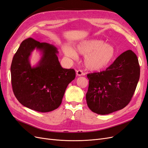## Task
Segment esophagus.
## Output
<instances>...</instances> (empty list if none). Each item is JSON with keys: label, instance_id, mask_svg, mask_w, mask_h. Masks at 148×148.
<instances>
[{"label": "esophagus", "instance_id": "1", "mask_svg": "<svg viewBox=\"0 0 148 148\" xmlns=\"http://www.w3.org/2000/svg\"><path fill=\"white\" fill-rule=\"evenodd\" d=\"M77 75L78 76H83V75H84L85 74L83 72L82 70H77Z\"/></svg>", "mask_w": 148, "mask_h": 148}]
</instances>
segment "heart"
Masks as SVG:
<instances>
[{
  "mask_svg": "<svg viewBox=\"0 0 148 148\" xmlns=\"http://www.w3.org/2000/svg\"><path fill=\"white\" fill-rule=\"evenodd\" d=\"M65 54L69 57L76 59L77 51L84 56V65L91 71H100L108 67L116 56L115 47L99 39H88L79 42L75 47V51L69 46L62 47Z\"/></svg>",
  "mask_w": 148,
  "mask_h": 148,
  "instance_id": "b5f03b06",
  "label": "heart"
}]
</instances>
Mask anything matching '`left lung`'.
I'll return each mask as SVG.
<instances>
[{
  "label": "left lung",
  "instance_id": "8db88e82",
  "mask_svg": "<svg viewBox=\"0 0 148 148\" xmlns=\"http://www.w3.org/2000/svg\"><path fill=\"white\" fill-rule=\"evenodd\" d=\"M140 75L138 59L131 50L123 52L106 70L88 74V107L101 115L123 109L132 99Z\"/></svg>",
  "mask_w": 148,
  "mask_h": 148
}]
</instances>
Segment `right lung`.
Here are the masks:
<instances>
[{
    "instance_id": "1",
    "label": "right lung",
    "mask_w": 148,
    "mask_h": 148,
    "mask_svg": "<svg viewBox=\"0 0 148 148\" xmlns=\"http://www.w3.org/2000/svg\"><path fill=\"white\" fill-rule=\"evenodd\" d=\"M35 48L42 57L36 67H31L29 56ZM52 44L29 38L22 42L13 57L11 82L13 93L21 104L40 112L57 109L65 89L75 78L74 69H63Z\"/></svg>"
}]
</instances>
